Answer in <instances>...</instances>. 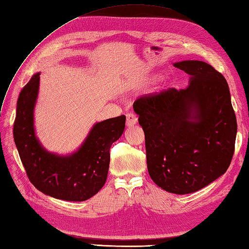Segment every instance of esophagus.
Returning a JSON list of instances; mask_svg holds the SVG:
<instances>
[{"instance_id":"1","label":"esophagus","mask_w":249,"mask_h":249,"mask_svg":"<svg viewBox=\"0 0 249 249\" xmlns=\"http://www.w3.org/2000/svg\"><path fill=\"white\" fill-rule=\"evenodd\" d=\"M137 123V116L134 113H127L126 114V125H133Z\"/></svg>"}]
</instances>
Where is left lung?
Segmentation results:
<instances>
[{"label":"left lung","instance_id":"left-lung-1","mask_svg":"<svg viewBox=\"0 0 249 249\" xmlns=\"http://www.w3.org/2000/svg\"><path fill=\"white\" fill-rule=\"evenodd\" d=\"M191 75L186 88L138 97L133 109L145 138L152 180L164 191L197 192L223 175L234 152L237 118L224 76L200 60L174 65Z\"/></svg>","mask_w":249,"mask_h":249}]
</instances>
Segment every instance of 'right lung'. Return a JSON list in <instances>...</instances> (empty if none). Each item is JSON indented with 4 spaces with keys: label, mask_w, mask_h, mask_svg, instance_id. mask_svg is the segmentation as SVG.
Wrapping results in <instances>:
<instances>
[{
    "label": "right lung",
    "mask_w": 249,
    "mask_h": 249,
    "mask_svg": "<svg viewBox=\"0 0 249 249\" xmlns=\"http://www.w3.org/2000/svg\"><path fill=\"white\" fill-rule=\"evenodd\" d=\"M39 73L33 75L18 99L13 138L27 177L38 191L66 201H85L105 185L110 164V149L123 135L125 116L104 120L93 126L80 149L60 157L46 152L35 135L33 108Z\"/></svg>",
    "instance_id": "obj_1"
}]
</instances>
